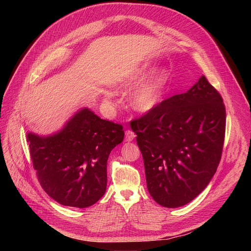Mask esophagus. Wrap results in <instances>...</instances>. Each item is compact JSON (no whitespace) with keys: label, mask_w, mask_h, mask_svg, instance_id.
Returning a JSON list of instances; mask_svg holds the SVG:
<instances>
[{"label":"esophagus","mask_w":251,"mask_h":251,"mask_svg":"<svg viewBox=\"0 0 251 251\" xmlns=\"http://www.w3.org/2000/svg\"><path fill=\"white\" fill-rule=\"evenodd\" d=\"M135 137H136V135L133 131H131V130L126 131V141H133Z\"/></svg>","instance_id":"obj_1"}]
</instances>
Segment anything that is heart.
I'll use <instances>...</instances> for the list:
<instances>
[{
  "instance_id": "b5f03b06",
  "label": "heart",
  "mask_w": 251,
  "mask_h": 251,
  "mask_svg": "<svg viewBox=\"0 0 251 251\" xmlns=\"http://www.w3.org/2000/svg\"><path fill=\"white\" fill-rule=\"evenodd\" d=\"M150 73V68L143 66L136 70L128 79L126 86H132L142 80ZM165 85V73L158 71L148 79L138 83L130 94V103L138 112H150L160 103Z\"/></svg>"
}]
</instances>
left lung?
<instances>
[{
	"label": "left lung",
	"instance_id": "8db88e82",
	"mask_svg": "<svg viewBox=\"0 0 251 251\" xmlns=\"http://www.w3.org/2000/svg\"><path fill=\"white\" fill-rule=\"evenodd\" d=\"M225 126L222 96L205 76L131 121L158 204L183 206L208 185L221 160Z\"/></svg>",
	"mask_w": 251,
	"mask_h": 251
}]
</instances>
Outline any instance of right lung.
<instances>
[{
	"label": "right lung",
	"mask_w": 251,
	"mask_h": 251,
	"mask_svg": "<svg viewBox=\"0 0 251 251\" xmlns=\"http://www.w3.org/2000/svg\"><path fill=\"white\" fill-rule=\"evenodd\" d=\"M123 126L101 119L85 108L59 132L27 134L30 156L44 191L65 206L95 204L107 188L111 151L124 140Z\"/></svg>",
	"instance_id": "right-lung-1"
}]
</instances>
